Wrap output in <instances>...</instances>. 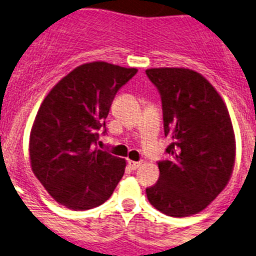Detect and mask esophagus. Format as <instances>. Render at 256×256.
<instances>
[{
	"label": "esophagus",
	"mask_w": 256,
	"mask_h": 256,
	"mask_svg": "<svg viewBox=\"0 0 256 256\" xmlns=\"http://www.w3.org/2000/svg\"><path fill=\"white\" fill-rule=\"evenodd\" d=\"M128 166H130V168H132V170H136V168L140 167V164H142V162L128 160Z\"/></svg>",
	"instance_id": "esophagus-1"
}]
</instances>
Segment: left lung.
Wrapping results in <instances>:
<instances>
[{"mask_svg":"<svg viewBox=\"0 0 256 256\" xmlns=\"http://www.w3.org/2000/svg\"><path fill=\"white\" fill-rule=\"evenodd\" d=\"M158 88L164 134L172 139L170 160L158 163L160 175L146 189L155 209L171 217L197 214L225 189L236 162V135L229 110L214 86L188 68H151Z\"/></svg>","mask_w":256,"mask_h":256,"instance_id":"8db88e82","label":"left lung"}]
</instances>
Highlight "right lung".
I'll return each instance as SVG.
<instances>
[{
  "label": "right lung",
  "instance_id": "obj_1",
  "mask_svg": "<svg viewBox=\"0 0 256 256\" xmlns=\"http://www.w3.org/2000/svg\"><path fill=\"white\" fill-rule=\"evenodd\" d=\"M136 72L106 62L81 64L43 100L31 128L30 163L60 205L74 210L98 206L124 176L126 160L94 146L114 96Z\"/></svg>",
  "mask_w": 256,
  "mask_h": 256
}]
</instances>
